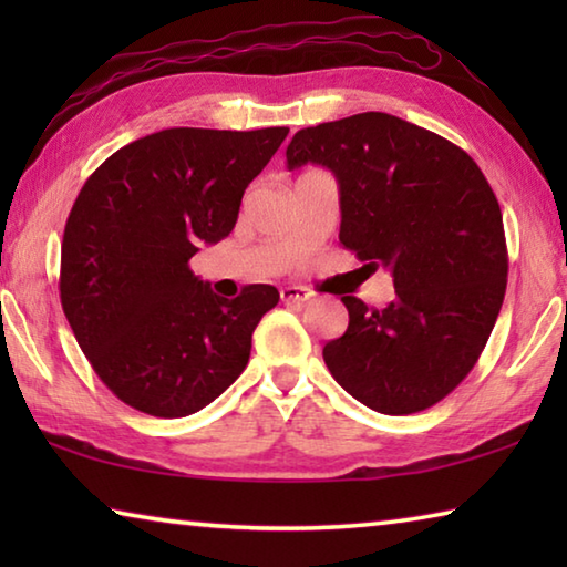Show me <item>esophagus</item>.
<instances>
[{
  "instance_id": "1",
  "label": "esophagus",
  "mask_w": 567,
  "mask_h": 567,
  "mask_svg": "<svg viewBox=\"0 0 567 567\" xmlns=\"http://www.w3.org/2000/svg\"><path fill=\"white\" fill-rule=\"evenodd\" d=\"M280 297L285 302H307L312 297V292L307 290V287H300V285H287L280 290Z\"/></svg>"
}]
</instances>
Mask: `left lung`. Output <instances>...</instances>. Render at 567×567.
I'll return each instance as SVG.
<instances>
[{"label": "left lung", "instance_id": "1", "mask_svg": "<svg viewBox=\"0 0 567 567\" xmlns=\"http://www.w3.org/2000/svg\"><path fill=\"white\" fill-rule=\"evenodd\" d=\"M328 167L340 187V243L388 267L395 300L372 310L342 295L350 324L324 344L332 378L382 415L450 395L483 352L507 285L503 213L453 142L385 112L300 130L287 167Z\"/></svg>", "mask_w": 567, "mask_h": 567}]
</instances>
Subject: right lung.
Listing matches in <instances>:
<instances>
[{
  "label": "right lung",
  "instance_id": "1",
  "mask_svg": "<svg viewBox=\"0 0 567 567\" xmlns=\"http://www.w3.org/2000/svg\"><path fill=\"white\" fill-rule=\"evenodd\" d=\"M287 132L162 130L114 152L76 195L62 310L94 372L130 408L192 415L247 368L252 332L280 292L247 285L227 300L189 260L233 233L247 185Z\"/></svg>",
  "mask_w": 567,
  "mask_h": 567
}]
</instances>
